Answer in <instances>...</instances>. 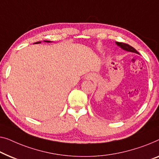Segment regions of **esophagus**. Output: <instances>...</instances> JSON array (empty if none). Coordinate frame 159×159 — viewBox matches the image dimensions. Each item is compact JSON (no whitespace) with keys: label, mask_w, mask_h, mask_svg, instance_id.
Here are the masks:
<instances>
[{"label":"esophagus","mask_w":159,"mask_h":159,"mask_svg":"<svg viewBox=\"0 0 159 159\" xmlns=\"http://www.w3.org/2000/svg\"><path fill=\"white\" fill-rule=\"evenodd\" d=\"M92 77H93V76H92L91 75H87L86 77H85V79H86V80H90V79H92Z\"/></svg>","instance_id":"esophagus-1"}]
</instances>
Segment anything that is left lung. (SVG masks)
<instances>
[{
    "label": "left lung",
    "mask_w": 159,
    "mask_h": 159,
    "mask_svg": "<svg viewBox=\"0 0 159 159\" xmlns=\"http://www.w3.org/2000/svg\"><path fill=\"white\" fill-rule=\"evenodd\" d=\"M116 44L119 46L121 48V49H123V50H125V51L127 52H133V53H136V54H139V53L136 50H135L134 48L131 47L129 44H127V43H123V42H118V41H116Z\"/></svg>",
    "instance_id": "left-lung-1"
}]
</instances>
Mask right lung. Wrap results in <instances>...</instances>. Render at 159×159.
<instances>
[{
  "mask_svg": "<svg viewBox=\"0 0 159 159\" xmlns=\"http://www.w3.org/2000/svg\"><path fill=\"white\" fill-rule=\"evenodd\" d=\"M45 41V42H48V43L51 42V41ZM41 43V41H38V42H36V43Z\"/></svg>",
  "mask_w": 159,
  "mask_h": 159,
  "instance_id": "obj_1",
  "label": "right lung"
}]
</instances>
